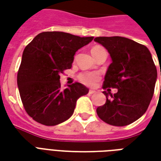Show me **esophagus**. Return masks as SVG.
I'll return each mask as SVG.
<instances>
[{"mask_svg":"<svg viewBox=\"0 0 161 161\" xmlns=\"http://www.w3.org/2000/svg\"><path fill=\"white\" fill-rule=\"evenodd\" d=\"M89 93H90V94H94V93H96V91H95V90H90V91H89Z\"/></svg>","mask_w":161,"mask_h":161,"instance_id":"34e87169","label":"esophagus"}]
</instances>
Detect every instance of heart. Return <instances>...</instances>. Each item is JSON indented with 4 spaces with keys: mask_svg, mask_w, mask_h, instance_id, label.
I'll use <instances>...</instances> for the list:
<instances>
[{
    "mask_svg": "<svg viewBox=\"0 0 161 161\" xmlns=\"http://www.w3.org/2000/svg\"><path fill=\"white\" fill-rule=\"evenodd\" d=\"M103 51H105L104 48L100 46H93L91 48V53L94 56L95 58L99 53ZM77 79L86 86H94L95 84L101 79V75L98 72H95V71H84V72L78 74Z\"/></svg>",
    "mask_w": 161,
    "mask_h": 161,
    "instance_id": "heart-1",
    "label": "heart"
}]
</instances>
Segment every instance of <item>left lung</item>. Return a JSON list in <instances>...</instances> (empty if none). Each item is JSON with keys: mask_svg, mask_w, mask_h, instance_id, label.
Instances as JSON below:
<instances>
[{"mask_svg": "<svg viewBox=\"0 0 161 161\" xmlns=\"http://www.w3.org/2000/svg\"><path fill=\"white\" fill-rule=\"evenodd\" d=\"M94 40L108 50L112 58L103 84L107 99L97 108V115L112 126H127L148 108L157 78L155 64L149 50L134 40L120 36L97 37ZM110 87H116L118 93L112 95Z\"/></svg>", "mask_w": 161, "mask_h": 161, "instance_id": "left-lung-1", "label": "left lung"}]
</instances>
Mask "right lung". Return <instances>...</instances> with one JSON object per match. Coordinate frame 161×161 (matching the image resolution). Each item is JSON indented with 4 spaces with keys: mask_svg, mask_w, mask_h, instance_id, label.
<instances>
[{
    "mask_svg": "<svg viewBox=\"0 0 161 161\" xmlns=\"http://www.w3.org/2000/svg\"><path fill=\"white\" fill-rule=\"evenodd\" d=\"M94 37L64 32H43L26 46L17 74L23 107L29 116L46 126H55L72 115L78 98L89 89L74 83L61 90L60 75L71 68L77 50Z\"/></svg>",
    "mask_w": 161,
    "mask_h": 161,
    "instance_id": "right-lung-1",
    "label": "right lung"
}]
</instances>
